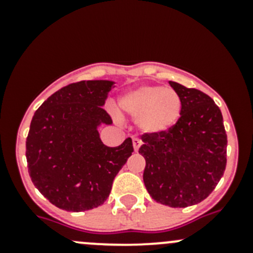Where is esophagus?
I'll return each mask as SVG.
<instances>
[{"label":"esophagus","instance_id":"esophagus-1","mask_svg":"<svg viewBox=\"0 0 253 253\" xmlns=\"http://www.w3.org/2000/svg\"><path fill=\"white\" fill-rule=\"evenodd\" d=\"M132 143H133L134 152H137V150L139 149V147H141V141H139L138 138H133V141H132Z\"/></svg>","mask_w":253,"mask_h":253}]
</instances>
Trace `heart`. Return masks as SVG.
Here are the masks:
<instances>
[{"mask_svg": "<svg viewBox=\"0 0 253 253\" xmlns=\"http://www.w3.org/2000/svg\"><path fill=\"white\" fill-rule=\"evenodd\" d=\"M119 109L136 119L137 126L148 134L165 133L177 124L182 100L171 88L139 85L125 91L119 98Z\"/></svg>", "mask_w": 253, "mask_h": 253, "instance_id": "heart-1", "label": "heart"}]
</instances>
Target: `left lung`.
Wrapping results in <instances>:
<instances>
[{"instance_id":"1","label":"left lung","mask_w":253,"mask_h":253,"mask_svg":"<svg viewBox=\"0 0 253 253\" xmlns=\"http://www.w3.org/2000/svg\"><path fill=\"white\" fill-rule=\"evenodd\" d=\"M182 100L177 124L165 133L142 136L143 181L154 201L185 208L206 200L225 171L223 115L213 99L195 88L169 82Z\"/></svg>"}]
</instances>
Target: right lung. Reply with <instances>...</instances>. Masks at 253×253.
I'll use <instances>...</instances> for the list:
<instances>
[{
	"label": "right lung",
	"instance_id": "1",
	"mask_svg": "<svg viewBox=\"0 0 253 253\" xmlns=\"http://www.w3.org/2000/svg\"><path fill=\"white\" fill-rule=\"evenodd\" d=\"M112 81H81L48 96L35 111L25 142L35 187L57 208L84 211L101 206L115 176L132 155V139L101 142L98 127L111 125L103 109Z\"/></svg>",
	"mask_w": 253,
	"mask_h": 253
}]
</instances>
